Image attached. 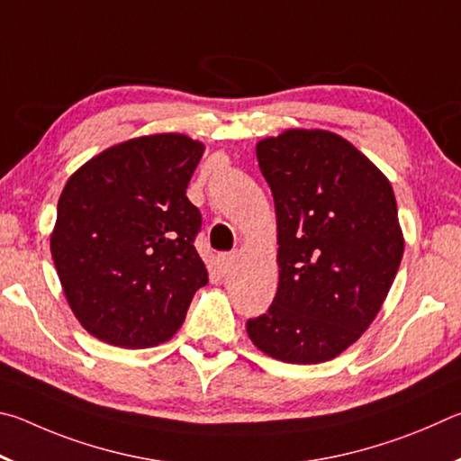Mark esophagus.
<instances>
[{
    "label": "esophagus",
    "mask_w": 461,
    "mask_h": 461,
    "mask_svg": "<svg viewBox=\"0 0 461 461\" xmlns=\"http://www.w3.org/2000/svg\"><path fill=\"white\" fill-rule=\"evenodd\" d=\"M237 263V253H222L218 257V267H221L222 273H229Z\"/></svg>",
    "instance_id": "esophagus-1"
}]
</instances>
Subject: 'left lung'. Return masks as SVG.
I'll list each match as a JSON object with an SVG mask.
<instances>
[{"label":"left lung","instance_id":"8db88e82","mask_svg":"<svg viewBox=\"0 0 461 461\" xmlns=\"http://www.w3.org/2000/svg\"><path fill=\"white\" fill-rule=\"evenodd\" d=\"M277 214L279 285L247 321L261 352L318 365L373 324L402 259L391 182L344 137L289 129L257 143Z\"/></svg>","mask_w":461,"mask_h":461}]
</instances>
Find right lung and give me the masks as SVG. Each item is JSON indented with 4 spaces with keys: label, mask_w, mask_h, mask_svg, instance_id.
Returning a JSON list of instances; mask_svg holds the SVG:
<instances>
[{
    "label": "right lung",
    "mask_w": 461,
    "mask_h": 461,
    "mask_svg": "<svg viewBox=\"0 0 461 461\" xmlns=\"http://www.w3.org/2000/svg\"><path fill=\"white\" fill-rule=\"evenodd\" d=\"M204 145L182 133L129 140L68 177L50 237L70 310L88 334L149 348L182 326L208 271L194 247L200 210L185 196Z\"/></svg>",
    "instance_id": "obj_1"
}]
</instances>
